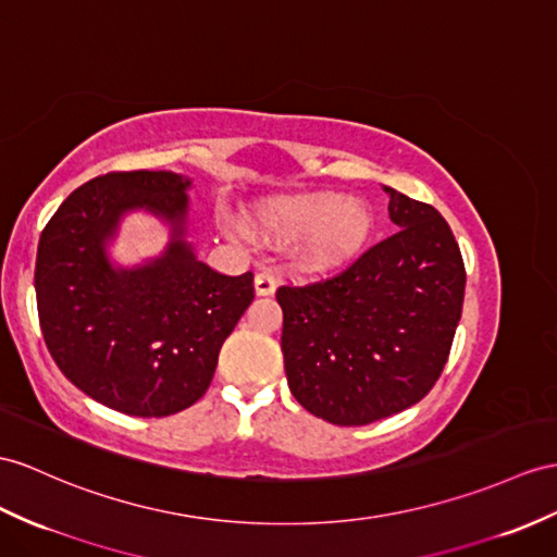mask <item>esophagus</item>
I'll return each mask as SVG.
<instances>
[{"label": "esophagus", "mask_w": 557, "mask_h": 557, "mask_svg": "<svg viewBox=\"0 0 557 557\" xmlns=\"http://www.w3.org/2000/svg\"><path fill=\"white\" fill-rule=\"evenodd\" d=\"M276 290V278L269 274V271H260L255 274V293L257 295H274Z\"/></svg>", "instance_id": "obj_1"}]
</instances>
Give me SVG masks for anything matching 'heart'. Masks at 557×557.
Here are the masks:
<instances>
[{
  "label": "heart",
  "mask_w": 557,
  "mask_h": 557,
  "mask_svg": "<svg viewBox=\"0 0 557 557\" xmlns=\"http://www.w3.org/2000/svg\"><path fill=\"white\" fill-rule=\"evenodd\" d=\"M250 220L269 246L297 240L293 260L307 274H335L357 262L375 228L373 210L361 198L335 191L269 196L257 202Z\"/></svg>",
  "instance_id": "obj_1"
}]
</instances>
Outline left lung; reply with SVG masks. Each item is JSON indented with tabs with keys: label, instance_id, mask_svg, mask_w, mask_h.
Listing matches in <instances>:
<instances>
[{
	"label": "left lung",
	"instance_id": "8db88e82",
	"mask_svg": "<svg viewBox=\"0 0 557 557\" xmlns=\"http://www.w3.org/2000/svg\"><path fill=\"white\" fill-rule=\"evenodd\" d=\"M399 232L341 276L283 286V366L293 397L333 425H366L423 399L460 321L466 269L444 216L383 186Z\"/></svg>",
	"mask_w": 557,
	"mask_h": 557
}]
</instances>
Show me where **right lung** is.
<instances>
[{"label": "right lung", "mask_w": 557, "mask_h": 557, "mask_svg": "<svg viewBox=\"0 0 557 557\" xmlns=\"http://www.w3.org/2000/svg\"><path fill=\"white\" fill-rule=\"evenodd\" d=\"M194 182L176 172H111L67 196L37 248L45 343L63 375L108 409L139 418L196 404L220 349L252 302V274L224 276L188 243ZM146 211L169 226L156 258L112 260L119 224Z\"/></svg>", "instance_id": "1"}]
</instances>
